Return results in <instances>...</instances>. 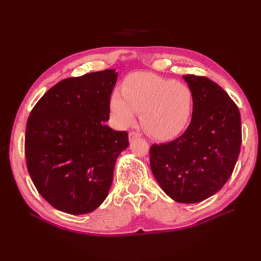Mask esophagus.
<instances>
[{
	"instance_id": "obj_1",
	"label": "esophagus",
	"mask_w": 261,
	"mask_h": 261,
	"mask_svg": "<svg viewBox=\"0 0 261 261\" xmlns=\"http://www.w3.org/2000/svg\"><path fill=\"white\" fill-rule=\"evenodd\" d=\"M138 137H140V135H139V134H138L137 132H129V134H128V139H129V141H133L134 139L138 138Z\"/></svg>"
}]
</instances>
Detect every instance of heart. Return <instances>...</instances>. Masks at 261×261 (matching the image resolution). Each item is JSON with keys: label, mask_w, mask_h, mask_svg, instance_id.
<instances>
[{"label": "heart", "mask_w": 261, "mask_h": 261, "mask_svg": "<svg viewBox=\"0 0 261 261\" xmlns=\"http://www.w3.org/2000/svg\"><path fill=\"white\" fill-rule=\"evenodd\" d=\"M110 108L121 127L133 125L140 113L148 135L167 141L186 129L194 111V94L185 84L151 73H134L126 77L122 91H113Z\"/></svg>", "instance_id": "obj_1"}]
</instances>
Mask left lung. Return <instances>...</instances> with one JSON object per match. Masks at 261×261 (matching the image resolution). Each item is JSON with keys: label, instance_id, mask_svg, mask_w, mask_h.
Instances as JSON below:
<instances>
[{"label": "left lung", "instance_id": "left-lung-1", "mask_svg": "<svg viewBox=\"0 0 261 261\" xmlns=\"http://www.w3.org/2000/svg\"><path fill=\"white\" fill-rule=\"evenodd\" d=\"M194 94L191 124L183 135L150 148V168L163 192L183 203L200 202L232 175L241 150L239 108L207 77L184 75Z\"/></svg>", "mask_w": 261, "mask_h": 261}]
</instances>
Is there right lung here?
<instances>
[{"mask_svg": "<svg viewBox=\"0 0 261 261\" xmlns=\"http://www.w3.org/2000/svg\"><path fill=\"white\" fill-rule=\"evenodd\" d=\"M115 69L66 78L37 102L26 126L29 175L51 206L85 215L105 201L127 132L110 128Z\"/></svg>", "mask_w": 261, "mask_h": 261, "instance_id": "obj_1", "label": "right lung"}]
</instances>
